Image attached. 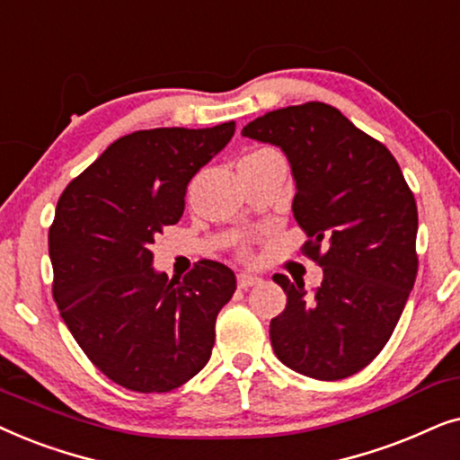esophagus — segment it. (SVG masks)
<instances>
[{"label":"esophagus","mask_w":460,"mask_h":460,"mask_svg":"<svg viewBox=\"0 0 460 460\" xmlns=\"http://www.w3.org/2000/svg\"><path fill=\"white\" fill-rule=\"evenodd\" d=\"M256 284H261V278H256V275H252V273H240V275H237V286L243 288V290H246V288H252Z\"/></svg>","instance_id":"esophagus-1"}]
</instances>
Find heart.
Instances as JSON below:
<instances>
[{"label":"heart","instance_id":"heart-1","mask_svg":"<svg viewBox=\"0 0 460 460\" xmlns=\"http://www.w3.org/2000/svg\"><path fill=\"white\" fill-rule=\"evenodd\" d=\"M267 155H273V151L271 149H259V151H252V153H250V155H246L243 159H256V157H267ZM240 252L243 256L250 254L248 242H240Z\"/></svg>","mask_w":460,"mask_h":460}]
</instances>
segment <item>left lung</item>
<instances>
[{
	"label": "left lung",
	"mask_w": 460,
	"mask_h": 460,
	"mask_svg": "<svg viewBox=\"0 0 460 460\" xmlns=\"http://www.w3.org/2000/svg\"><path fill=\"white\" fill-rule=\"evenodd\" d=\"M242 134L286 153L292 212L309 237L301 252L323 269L311 294L303 279L273 275L288 296L269 326L273 351L317 381L351 376L387 345L414 286V193L387 146L326 102L269 111Z\"/></svg>",
	"instance_id": "8db88e82"
}]
</instances>
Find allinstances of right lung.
<instances>
[{
  "label": "right lung",
  "instance_id": "add662e5",
  "mask_svg": "<svg viewBox=\"0 0 460 460\" xmlns=\"http://www.w3.org/2000/svg\"><path fill=\"white\" fill-rule=\"evenodd\" d=\"M234 132L235 121L126 134L60 195L48 235L54 301L90 362L121 387L166 394L210 359L235 273L201 259L168 279L153 271L151 243L179 223L189 181Z\"/></svg>",
  "mask_w": 460,
  "mask_h": 460
}]
</instances>
